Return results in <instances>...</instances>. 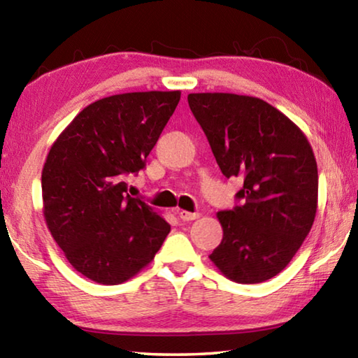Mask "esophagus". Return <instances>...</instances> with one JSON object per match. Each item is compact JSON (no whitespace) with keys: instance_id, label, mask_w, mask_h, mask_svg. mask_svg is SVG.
<instances>
[{"instance_id":"34e87169","label":"esophagus","mask_w":358,"mask_h":358,"mask_svg":"<svg viewBox=\"0 0 358 358\" xmlns=\"http://www.w3.org/2000/svg\"><path fill=\"white\" fill-rule=\"evenodd\" d=\"M178 216H180V220H183V221H194V220H197L201 215L191 213V211H186V210H178Z\"/></svg>"}]
</instances>
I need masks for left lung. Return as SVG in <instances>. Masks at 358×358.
Listing matches in <instances>:
<instances>
[{
	"label": "left lung",
	"instance_id": "obj_1",
	"mask_svg": "<svg viewBox=\"0 0 358 358\" xmlns=\"http://www.w3.org/2000/svg\"><path fill=\"white\" fill-rule=\"evenodd\" d=\"M221 172L243 178V203L217 211L222 241L210 260L230 281L256 284L286 268L317 211V162L306 136L268 102L232 93L187 94Z\"/></svg>",
	"mask_w": 358,
	"mask_h": 358
}]
</instances>
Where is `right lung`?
Wrapping results in <instances>:
<instances>
[{"instance_id": "right-lung-1", "label": "right lung", "mask_w": 358, "mask_h": 358, "mask_svg": "<svg viewBox=\"0 0 358 358\" xmlns=\"http://www.w3.org/2000/svg\"><path fill=\"white\" fill-rule=\"evenodd\" d=\"M181 92L113 94L83 108L48 151L42 213L64 257L88 280L115 286L143 270L171 224L128 194Z\"/></svg>"}]
</instances>
